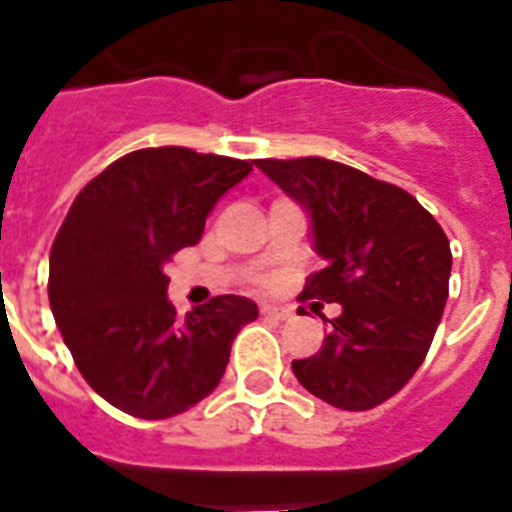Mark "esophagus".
Segmentation results:
<instances>
[{"mask_svg": "<svg viewBox=\"0 0 512 512\" xmlns=\"http://www.w3.org/2000/svg\"><path fill=\"white\" fill-rule=\"evenodd\" d=\"M260 311H263V317H268V319H290L292 317L290 308H284V306H263Z\"/></svg>", "mask_w": 512, "mask_h": 512, "instance_id": "obj_1", "label": "esophagus"}]
</instances>
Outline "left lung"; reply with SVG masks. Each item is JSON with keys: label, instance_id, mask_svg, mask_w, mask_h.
<instances>
[{"label": "left lung", "instance_id": "1", "mask_svg": "<svg viewBox=\"0 0 512 512\" xmlns=\"http://www.w3.org/2000/svg\"><path fill=\"white\" fill-rule=\"evenodd\" d=\"M311 217L322 257L303 298L341 303L314 357L292 362L308 392L370 411L419 370L448 300L451 247L438 220L403 187L325 158L255 161Z\"/></svg>", "mask_w": 512, "mask_h": 512}]
</instances>
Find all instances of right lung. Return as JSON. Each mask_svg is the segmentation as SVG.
<instances>
[{
  "label": "right lung",
  "instance_id": "obj_1",
  "mask_svg": "<svg viewBox=\"0 0 512 512\" xmlns=\"http://www.w3.org/2000/svg\"><path fill=\"white\" fill-rule=\"evenodd\" d=\"M249 161L147 147L91 179L50 249L48 298L74 365L136 419H171L212 395L230 343L257 306L217 295L179 317L166 265L201 241L206 217Z\"/></svg>",
  "mask_w": 512,
  "mask_h": 512
}]
</instances>
